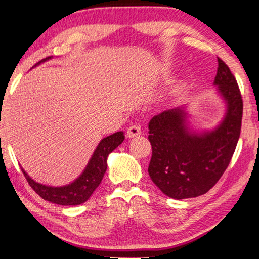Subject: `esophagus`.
<instances>
[{
    "instance_id": "1",
    "label": "esophagus",
    "mask_w": 259,
    "mask_h": 259,
    "mask_svg": "<svg viewBox=\"0 0 259 259\" xmlns=\"http://www.w3.org/2000/svg\"><path fill=\"white\" fill-rule=\"evenodd\" d=\"M141 135V128L139 125H131L126 129V137L128 138H135V137H138Z\"/></svg>"
}]
</instances>
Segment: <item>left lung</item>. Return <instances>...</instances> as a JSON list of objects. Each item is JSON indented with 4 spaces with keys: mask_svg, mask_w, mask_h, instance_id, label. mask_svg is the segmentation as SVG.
<instances>
[{
    "mask_svg": "<svg viewBox=\"0 0 259 259\" xmlns=\"http://www.w3.org/2000/svg\"><path fill=\"white\" fill-rule=\"evenodd\" d=\"M213 85L226 105L224 118L213 129H192L186 105L166 110L148 123L153 148L148 173L156 186L171 199L205 194L225 173L235 153L242 100L235 76L220 58Z\"/></svg>",
    "mask_w": 259,
    "mask_h": 259,
    "instance_id": "left-lung-1",
    "label": "left lung"
}]
</instances>
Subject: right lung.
<instances>
[{"instance_id":"1","label":"right lung","mask_w":259,"mask_h":259,"mask_svg":"<svg viewBox=\"0 0 259 259\" xmlns=\"http://www.w3.org/2000/svg\"><path fill=\"white\" fill-rule=\"evenodd\" d=\"M49 59H52V57H47L40 60L34 66L47 62ZM123 140V131H118V133L105 137V138L101 140L98 147L95 148L92 157L90 158L88 165H86L84 170L82 171V174L75 181H73L72 183L67 185H44L32 180L23 168H21L22 173L24 174L25 179H27L29 185L44 200L59 205L82 204L90 199V196L93 194V192L100 185L101 181H102L106 168H108V164H106L108 156L112 153L116 147L122 144Z\"/></svg>"}]
</instances>
